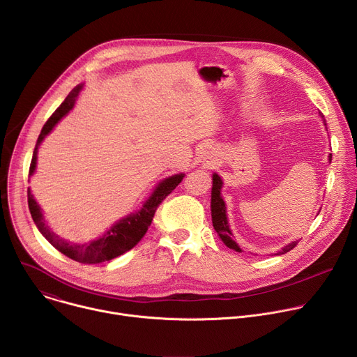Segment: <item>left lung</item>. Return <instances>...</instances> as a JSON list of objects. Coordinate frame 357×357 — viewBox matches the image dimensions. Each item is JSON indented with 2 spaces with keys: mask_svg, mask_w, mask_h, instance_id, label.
<instances>
[{
  "mask_svg": "<svg viewBox=\"0 0 357 357\" xmlns=\"http://www.w3.org/2000/svg\"><path fill=\"white\" fill-rule=\"evenodd\" d=\"M322 116V114H321ZM324 117V116H322ZM222 179L220 176H218L216 174L213 175V188H212V222H213V227L218 231V234L220 236V238L223 240V243L229 247L233 248L236 251H241L240 247L236 244V241H233V234L229 229V223H227V218H226V205L220 196V189H222ZM298 244V241H292L291 244L285 245L280 254H285L288 251H291L295 245Z\"/></svg>",
  "mask_w": 357,
  "mask_h": 357,
  "instance_id": "obj_1",
  "label": "left lung"
}]
</instances>
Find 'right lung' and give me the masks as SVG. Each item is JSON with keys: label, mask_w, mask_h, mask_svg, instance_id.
I'll return each mask as SVG.
<instances>
[{"label": "right lung", "mask_w": 357, "mask_h": 357, "mask_svg": "<svg viewBox=\"0 0 357 357\" xmlns=\"http://www.w3.org/2000/svg\"><path fill=\"white\" fill-rule=\"evenodd\" d=\"M82 86L75 87L68 97L65 98L63 103L54 112V114L47 119L45 126L40 130V134L38 137L35 149H33V155L32 161L29 165V175L33 174L35 167H36V152L38 146L42 142V139L50 132L56 123L65 117L75 106V100L80 91ZM183 179V174L174 175L165 181H162L157 189L154 190L149 196V199L144 203L142 209L135 213L124 218L119 223H116L103 237H100L94 241H90L89 244H73L69 243L59 236H56L54 231H50L49 227L45 225L40 208L38 206V203L33 199V195L31 193L28 188V208L31 212V216L39 229V231L45 236V238L52 244L55 248H58L61 252H63L66 257L77 261V263H84V264H97V263H103L113 260L121 254L130 251L134 245L138 244V241L145 236L148 227L152 223V219H154V215L158 209V206L162 203V200L181 183Z\"/></svg>", "instance_id": "1"}]
</instances>
